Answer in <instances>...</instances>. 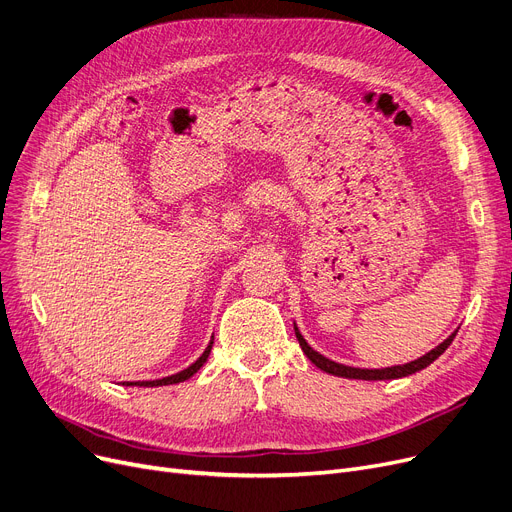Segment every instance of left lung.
I'll list each match as a JSON object with an SVG mask.
<instances>
[{
	"instance_id": "obj_1",
	"label": "left lung",
	"mask_w": 512,
	"mask_h": 512,
	"mask_svg": "<svg viewBox=\"0 0 512 512\" xmlns=\"http://www.w3.org/2000/svg\"><path fill=\"white\" fill-rule=\"evenodd\" d=\"M294 329H296L298 342H300V346H302V352L310 358V362L314 364V367H319L321 371H325V373H329V375H335V377L364 379V381L400 379V377H408V375H412V373H417V371H421V369L429 367V364H431L435 358H440V356L446 352V348L452 344V339L456 337V331H454L448 339H444V342H442L440 346L433 348V350H431V352H427L425 356H421V358H417V360H412V362H406V364H396V367H387V369H356V367H346V364L333 362V360L325 358L323 354H319L316 350H312V348L308 346L306 339H304V335L298 331V327H296V325H294Z\"/></svg>"
}]
</instances>
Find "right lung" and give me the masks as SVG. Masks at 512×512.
Returning <instances> with one entry per match:
<instances>
[{"label":"right lung","mask_w":512,"mask_h":512,"mask_svg":"<svg viewBox=\"0 0 512 512\" xmlns=\"http://www.w3.org/2000/svg\"><path fill=\"white\" fill-rule=\"evenodd\" d=\"M212 344H214V335H212V339H210V344L206 346V350H204V354L193 362V364H189L187 369H183V371H179V373H175V375H168V377H162V379H154V381H123V385H139V387H160V385H173V383H181V381H185V379H189V377H193L196 375L202 367H204V362L208 360V354H210V350H212Z\"/></svg>","instance_id":"obj_1"}]
</instances>
